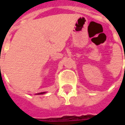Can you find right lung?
I'll list each match as a JSON object with an SVG mask.
<instances>
[{
	"mask_svg": "<svg viewBox=\"0 0 125 125\" xmlns=\"http://www.w3.org/2000/svg\"><path fill=\"white\" fill-rule=\"evenodd\" d=\"M44 93H45V92H41V93H39V94H44Z\"/></svg>",
	"mask_w": 125,
	"mask_h": 125,
	"instance_id": "obj_1",
	"label": "right lung"
}]
</instances>
